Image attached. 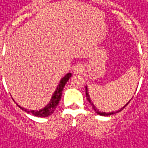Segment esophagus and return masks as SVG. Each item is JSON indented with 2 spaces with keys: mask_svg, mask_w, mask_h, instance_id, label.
<instances>
[{
  "mask_svg": "<svg viewBox=\"0 0 148 148\" xmlns=\"http://www.w3.org/2000/svg\"><path fill=\"white\" fill-rule=\"evenodd\" d=\"M84 71V66L81 64H78L74 67V74H81Z\"/></svg>",
  "mask_w": 148,
  "mask_h": 148,
  "instance_id": "obj_1",
  "label": "esophagus"
}]
</instances>
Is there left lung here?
I'll return each mask as SVG.
<instances>
[{
  "label": "left lung",
  "instance_id": "1",
  "mask_svg": "<svg viewBox=\"0 0 148 148\" xmlns=\"http://www.w3.org/2000/svg\"><path fill=\"white\" fill-rule=\"evenodd\" d=\"M85 89H86V97H87V99L88 100V102H89V103H91V104L93 105V110H94L95 112H97L98 114H99V115H102V116H108V115H112V114H114V113H117V112H120V111H122V110H123V108H125V107L127 106V105L128 103H129V102H130V100H129V102H128V103H127L126 104L125 106L123 107V108H122L121 109H119V111H116V112H108V113H107V112H99V110H98V109L96 108V107H95V106H94V105H93V103H92V102H91V100H90V99H89V96H88V88H87V87H86V88H85Z\"/></svg>",
  "mask_w": 148,
  "mask_h": 148
}]
</instances>
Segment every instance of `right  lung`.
<instances>
[{
	"label": "right lung",
	"mask_w": 148,
	"mask_h": 148,
	"mask_svg": "<svg viewBox=\"0 0 148 148\" xmlns=\"http://www.w3.org/2000/svg\"><path fill=\"white\" fill-rule=\"evenodd\" d=\"M71 76H72L71 73H68L64 78H62L60 84H59V85L57 86V88L55 89V93L53 94L51 99H50V102L44 108H42V109L39 110V111H36V110H30V111H29L27 109H25L22 107L19 106V105L18 106L20 107L24 111L27 112L28 113H31V114H33L34 116H36V117L45 118V117H48L49 115H51L55 110L57 105L59 104V102H60V100L61 99L62 92H63L64 87L65 86V84L67 83L69 79Z\"/></svg>",
	"instance_id": "add662e5"
}]
</instances>
